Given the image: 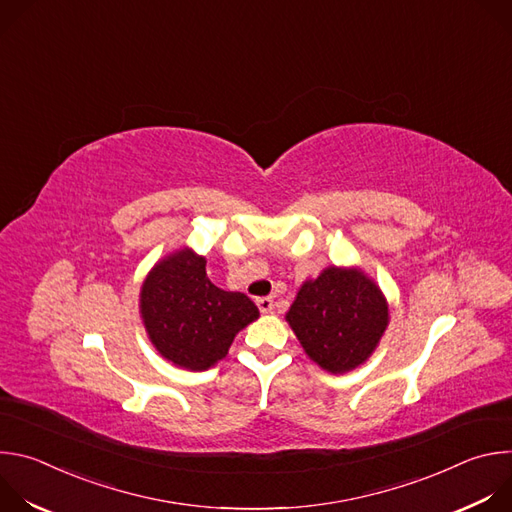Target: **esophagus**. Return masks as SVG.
Segmentation results:
<instances>
[{"label":"esophagus","mask_w":512,"mask_h":512,"mask_svg":"<svg viewBox=\"0 0 512 512\" xmlns=\"http://www.w3.org/2000/svg\"><path fill=\"white\" fill-rule=\"evenodd\" d=\"M255 304H257V308H259L261 314H269V312L273 310V300H271V298H257Z\"/></svg>","instance_id":"1"}]
</instances>
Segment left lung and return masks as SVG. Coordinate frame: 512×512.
<instances>
[{"label": "left lung", "mask_w": 512, "mask_h": 512, "mask_svg": "<svg viewBox=\"0 0 512 512\" xmlns=\"http://www.w3.org/2000/svg\"><path fill=\"white\" fill-rule=\"evenodd\" d=\"M285 318L314 362L330 373H346L379 344L389 308L362 271L328 267L302 285Z\"/></svg>", "instance_id": "left-lung-1"}]
</instances>
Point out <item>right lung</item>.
Returning a JSON list of instances; mask_svg holds the SVG:
<instances>
[{
  "label": "right lung",
  "mask_w": 512,
  "mask_h": 512,
  "mask_svg": "<svg viewBox=\"0 0 512 512\" xmlns=\"http://www.w3.org/2000/svg\"><path fill=\"white\" fill-rule=\"evenodd\" d=\"M141 316L162 356L178 367L206 371L227 356L237 332L257 320L259 310L245 294L216 287L204 257L178 251L145 279Z\"/></svg>",
  "instance_id": "1"
}]
</instances>
